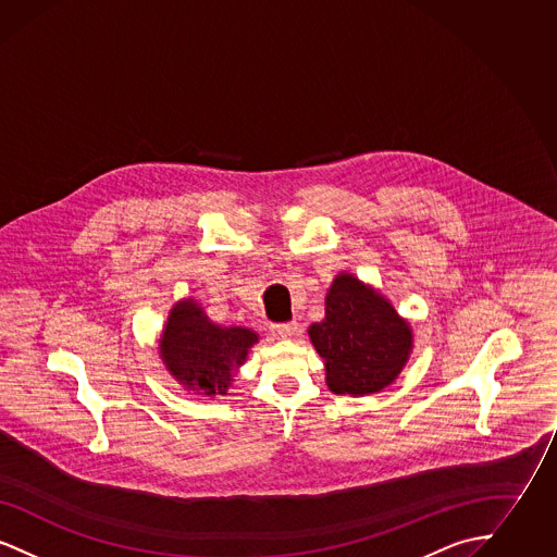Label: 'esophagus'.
<instances>
[{
    "label": "esophagus",
    "mask_w": 557,
    "mask_h": 557,
    "mask_svg": "<svg viewBox=\"0 0 557 557\" xmlns=\"http://www.w3.org/2000/svg\"><path fill=\"white\" fill-rule=\"evenodd\" d=\"M271 332L284 341H288L292 336H296L300 332V325L298 321H288V323H273L271 325Z\"/></svg>",
    "instance_id": "esophagus-1"
}]
</instances>
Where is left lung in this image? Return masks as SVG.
<instances>
[{"mask_svg":"<svg viewBox=\"0 0 557 557\" xmlns=\"http://www.w3.org/2000/svg\"><path fill=\"white\" fill-rule=\"evenodd\" d=\"M334 395L366 397L391 386L413 350L409 319L355 273L341 271L325 294V318L309 325Z\"/></svg>","mask_w":557,"mask_h":557,"instance_id":"8db88e82","label":"left lung"}]
</instances>
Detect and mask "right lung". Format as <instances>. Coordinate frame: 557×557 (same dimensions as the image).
I'll return each mask as SVG.
<instances>
[{"mask_svg":"<svg viewBox=\"0 0 557 557\" xmlns=\"http://www.w3.org/2000/svg\"><path fill=\"white\" fill-rule=\"evenodd\" d=\"M259 334L244 325H219L202 305L177 300L162 325L159 357L173 380L198 397H225Z\"/></svg>","mask_w":557,"mask_h":557,"instance_id":"1","label":"right lung"}]
</instances>
